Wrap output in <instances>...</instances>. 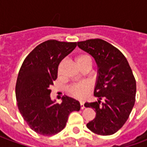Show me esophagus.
Listing matches in <instances>:
<instances>
[{
  "mask_svg": "<svg viewBox=\"0 0 147 147\" xmlns=\"http://www.w3.org/2000/svg\"><path fill=\"white\" fill-rule=\"evenodd\" d=\"M80 108H81V109H83L85 108V106H84V102H80Z\"/></svg>",
  "mask_w": 147,
  "mask_h": 147,
  "instance_id": "esophagus-1",
  "label": "esophagus"
}]
</instances>
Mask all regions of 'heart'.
<instances>
[{
  "instance_id": "heart-1",
  "label": "heart",
  "mask_w": 147,
  "mask_h": 147,
  "mask_svg": "<svg viewBox=\"0 0 147 147\" xmlns=\"http://www.w3.org/2000/svg\"><path fill=\"white\" fill-rule=\"evenodd\" d=\"M76 61L78 66L80 67L83 64H85L88 62H91L90 57L89 56L85 54L79 55L76 57ZM90 88V86L88 83H79V84H75L73 86H71L69 88V93L71 95H72L75 98H83L84 96L86 95V92L88 91Z\"/></svg>"
}]
</instances>
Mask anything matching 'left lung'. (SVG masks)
Here are the masks:
<instances>
[{
	"label": "left lung",
	"mask_w": 147,
	"mask_h": 147,
	"mask_svg": "<svg viewBox=\"0 0 147 147\" xmlns=\"http://www.w3.org/2000/svg\"><path fill=\"white\" fill-rule=\"evenodd\" d=\"M77 45L92 56L98 66L94 95L98 99L84 104L94 109L96 117L86 127L98 135H113L123 127L135 105L136 82L132 71L123 53L102 39H89Z\"/></svg>",
	"instance_id": "1"
}]
</instances>
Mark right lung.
Wrapping results in <instances>:
<instances>
[{
	"mask_svg": "<svg viewBox=\"0 0 147 147\" xmlns=\"http://www.w3.org/2000/svg\"><path fill=\"white\" fill-rule=\"evenodd\" d=\"M76 42L48 40L25 58L18 75L16 97L24 120L35 132L53 136L64 128L69 114L80 111V103L65 96L61 104L50 98L49 86L57 78L58 65L73 51Z\"/></svg>",
	"mask_w": 147,
	"mask_h": 147,
	"instance_id": "right-lung-1",
	"label": "right lung"
}]
</instances>
